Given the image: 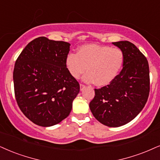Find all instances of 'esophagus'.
Masks as SVG:
<instances>
[{
    "instance_id": "obj_1",
    "label": "esophagus",
    "mask_w": 160,
    "mask_h": 160,
    "mask_svg": "<svg viewBox=\"0 0 160 160\" xmlns=\"http://www.w3.org/2000/svg\"><path fill=\"white\" fill-rule=\"evenodd\" d=\"M86 88L85 85H84V84H80V90H81V91H82V90H84V88Z\"/></svg>"
}]
</instances>
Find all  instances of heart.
Returning <instances> with one entry per match:
<instances>
[{"mask_svg":"<svg viewBox=\"0 0 160 160\" xmlns=\"http://www.w3.org/2000/svg\"><path fill=\"white\" fill-rule=\"evenodd\" d=\"M124 62V54L118 48L98 44L81 46L77 53L70 52L65 58V66L71 76L78 78L87 71L82 80L97 86H106L116 78Z\"/></svg>","mask_w":160,"mask_h":160,"instance_id":"1","label":"heart"}]
</instances>
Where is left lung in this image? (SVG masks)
Listing matches in <instances>:
<instances>
[{"instance_id":"left-lung-1","label":"left lung","mask_w":160,"mask_h":160,"mask_svg":"<svg viewBox=\"0 0 160 160\" xmlns=\"http://www.w3.org/2000/svg\"><path fill=\"white\" fill-rule=\"evenodd\" d=\"M124 54L123 68L110 84L95 89L90 102L94 117L108 127H120L133 120L145 107L150 91L147 58L130 41L113 42Z\"/></svg>"}]
</instances>
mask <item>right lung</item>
I'll return each instance as SVG.
<instances>
[{
    "label": "right lung",
    "instance_id": "obj_1",
    "mask_svg": "<svg viewBox=\"0 0 160 160\" xmlns=\"http://www.w3.org/2000/svg\"><path fill=\"white\" fill-rule=\"evenodd\" d=\"M70 46L39 37L26 46L15 62V98L22 113L35 125H56L72 110L80 86L65 66Z\"/></svg>",
    "mask_w": 160,
    "mask_h": 160
}]
</instances>
